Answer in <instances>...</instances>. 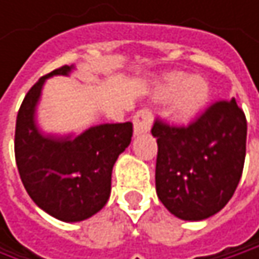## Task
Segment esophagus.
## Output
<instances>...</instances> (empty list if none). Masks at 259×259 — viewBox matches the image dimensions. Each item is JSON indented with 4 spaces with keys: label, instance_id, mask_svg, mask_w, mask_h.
Wrapping results in <instances>:
<instances>
[{
    "label": "esophagus",
    "instance_id": "esophagus-1",
    "mask_svg": "<svg viewBox=\"0 0 259 259\" xmlns=\"http://www.w3.org/2000/svg\"><path fill=\"white\" fill-rule=\"evenodd\" d=\"M153 123V112L150 109H141L135 114L133 117V127H135V135L145 133L151 127Z\"/></svg>",
    "mask_w": 259,
    "mask_h": 259
}]
</instances>
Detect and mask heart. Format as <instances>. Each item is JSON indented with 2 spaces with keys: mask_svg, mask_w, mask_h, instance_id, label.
Instances as JSON below:
<instances>
[{
  "mask_svg": "<svg viewBox=\"0 0 259 259\" xmlns=\"http://www.w3.org/2000/svg\"><path fill=\"white\" fill-rule=\"evenodd\" d=\"M177 96L172 114L179 121H187L195 117L207 103L210 87L207 80L199 76H189L181 72L166 75L157 88V97L168 100Z\"/></svg>",
  "mask_w": 259,
  "mask_h": 259,
  "instance_id": "1",
  "label": "heart"
}]
</instances>
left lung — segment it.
I'll return each instance as SVG.
<instances>
[{
	"instance_id": "1",
	"label": "left lung",
	"mask_w": 259,
	"mask_h": 259,
	"mask_svg": "<svg viewBox=\"0 0 259 259\" xmlns=\"http://www.w3.org/2000/svg\"><path fill=\"white\" fill-rule=\"evenodd\" d=\"M156 192L183 221H202L221 211L241 179L247 123L233 100H219L189 126L156 120Z\"/></svg>"
}]
</instances>
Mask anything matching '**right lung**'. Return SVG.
<instances>
[{"instance_id":"1","label":"right lung","mask_w":259,"mask_h":259,"mask_svg":"<svg viewBox=\"0 0 259 259\" xmlns=\"http://www.w3.org/2000/svg\"><path fill=\"white\" fill-rule=\"evenodd\" d=\"M63 66L38 79L19 108L15 157L31 199L63 222H80L100 211L111 195V176L118 156L129 147L132 123L99 124L78 136L43 135L35 124V108L45 80L69 75Z\"/></svg>"}]
</instances>
